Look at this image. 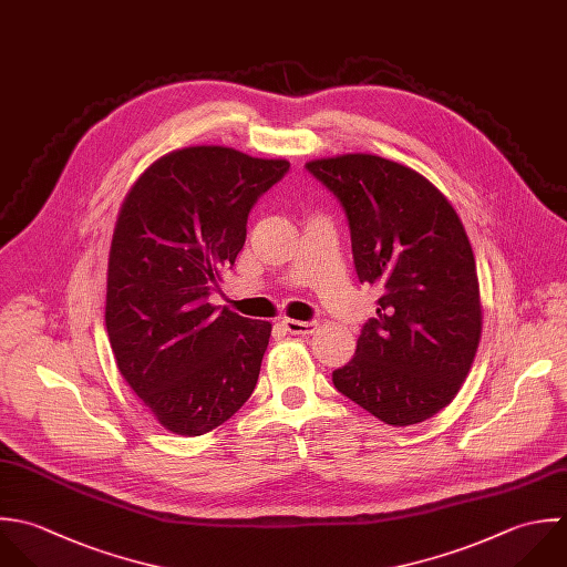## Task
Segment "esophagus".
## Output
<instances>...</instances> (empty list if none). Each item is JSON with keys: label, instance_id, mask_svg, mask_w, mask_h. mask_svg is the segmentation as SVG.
I'll use <instances>...</instances> for the list:
<instances>
[{"label": "esophagus", "instance_id": "obj_1", "mask_svg": "<svg viewBox=\"0 0 567 567\" xmlns=\"http://www.w3.org/2000/svg\"><path fill=\"white\" fill-rule=\"evenodd\" d=\"M282 327L289 331V333H293V336H305V333H316V329H318V322L316 320H307V322H302V320H282Z\"/></svg>", "mask_w": 567, "mask_h": 567}]
</instances>
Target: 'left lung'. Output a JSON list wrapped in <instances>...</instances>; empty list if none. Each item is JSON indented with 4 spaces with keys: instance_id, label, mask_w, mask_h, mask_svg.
I'll return each mask as SVG.
<instances>
[{
    "instance_id": "1",
    "label": "left lung",
    "mask_w": 567,
    "mask_h": 567,
    "mask_svg": "<svg viewBox=\"0 0 567 567\" xmlns=\"http://www.w3.org/2000/svg\"><path fill=\"white\" fill-rule=\"evenodd\" d=\"M342 205L360 282L384 289L333 386L391 426L420 424L460 393L482 338L473 247L444 194L375 154L309 161Z\"/></svg>"
}]
</instances>
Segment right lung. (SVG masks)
I'll return each instance as SVG.
<instances>
[{"mask_svg": "<svg viewBox=\"0 0 567 567\" xmlns=\"http://www.w3.org/2000/svg\"><path fill=\"white\" fill-rule=\"evenodd\" d=\"M282 158L196 145L161 156L130 189L110 247L105 327L116 367L156 422L196 437L254 393L271 324L212 307Z\"/></svg>", "mask_w": 567, "mask_h": 567, "instance_id": "1", "label": "right lung"}]
</instances>
